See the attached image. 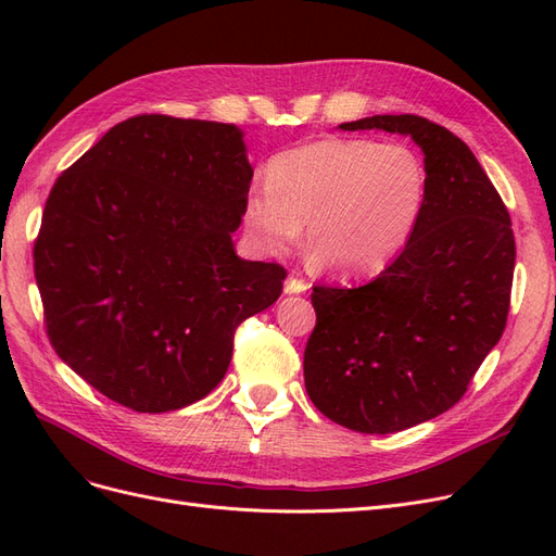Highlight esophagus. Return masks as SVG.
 I'll list each match as a JSON object with an SVG mask.
<instances>
[{
  "label": "esophagus",
  "instance_id": "1",
  "mask_svg": "<svg viewBox=\"0 0 556 556\" xmlns=\"http://www.w3.org/2000/svg\"><path fill=\"white\" fill-rule=\"evenodd\" d=\"M308 290V282L304 278H296V276H290L288 280H285V294H301Z\"/></svg>",
  "mask_w": 556,
  "mask_h": 556
}]
</instances>
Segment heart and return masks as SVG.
<instances>
[{
  "mask_svg": "<svg viewBox=\"0 0 556 556\" xmlns=\"http://www.w3.org/2000/svg\"><path fill=\"white\" fill-rule=\"evenodd\" d=\"M427 166L413 148L323 139L276 155L245 199V225L268 255L288 252L308 223V245L329 271H382L422 220Z\"/></svg>",
  "mask_w": 556,
  "mask_h": 556,
  "instance_id": "1",
  "label": "heart"
}]
</instances>
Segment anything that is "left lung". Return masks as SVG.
<instances>
[{
    "label": "left lung",
    "mask_w": 556,
    "mask_h": 556,
    "mask_svg": "<svg viewBox=\"0 0 556 556\" xmlns=\"http://www.w3.org/2000/svg\"><path fill=\"white\" fill-rule=\"evenodd\" d=\"M345 131L406 134L425 153L422 220L359 288H313L306 392L331 422L394 433L450 410L506 329L515 271L510 215L470 148L419 115H374Z\"/></svg>",
    "instance_id": "8db88e82"
}]
</instances>
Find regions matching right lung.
<instances>
[{
  "label": "right lung",
  "instance_id": "add662e5",
  "mask_svg": "<svg viewBox=\"0 0 556 556\" xmlns=\"http://www.w3.org/2000/svg\"><path fill=\"white\" fill-rule=\"evenodd\" d=\"M252 180L243 131L137 115L62 172L35 241L50 345L111 401L169 413L227 374L233 331L285 268L233 252Z\"/></svg>",
  "mask_w": 556,
  "mask_h": 556
}]
</instances>
